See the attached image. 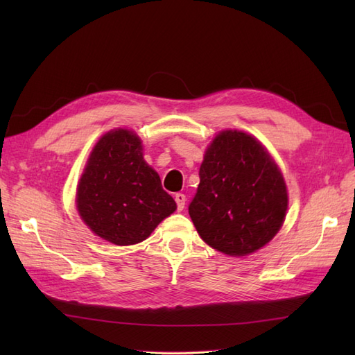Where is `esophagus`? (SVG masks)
Wrapping results in <instances>:
<instances>
[{
	"label": "esophagus",
	"instance_id": "34e87169",
	"mask_svg": "<svg viewBox=\"0 0 355 355\" xmlns=\"http://www.w3.org/2000/svg\"><path fill=\"white\" fill-rule=\"evenodd\" d=\"M175 200H176V204H178V210H184L185 207V201H187V197L184 194H176L175 196Z\"/></svg>",
	"mask_w": 355,
	"mask_h": 355
}]
</instances>
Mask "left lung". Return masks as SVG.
I'll return each mask as SVG.
<instances>
[{
  "label": "left lung",
  "instance_id": "left-lung-1",
  "mask_svg": "<svg viewBox=\"0 0 355 355\" xmlns=\"http://www.w3.org/2000/svg\"><path fill=\"white\" fill-rule=\"evenodd\" d=\"M287 202L284 178L265 146L252 135L223 130L204 154L188 210L204 243L245 256L275 237Z\"/></svg>",
  "mask_w": 355,
  "mask_h": 355
}]
</instances>
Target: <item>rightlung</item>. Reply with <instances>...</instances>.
Listing matches in <instances>:
<instances>
[{"label": "right lung", "instance_id": "obj_1", "mask_svg": "<svg viewBox=\"0 0 355 355\" xmlns=\"http://www.w3.org/2000/svg\"><path fill=\"white\" fill-rule=\"evenodd\" d=\"M142 149L141 137L127 128L105 133L77 187V210L84 223L116 245L146 240L176 210L175 200L146 164Z\"/></svg>", "mask_w": 355, "mask_h": 355}]
</instances>
